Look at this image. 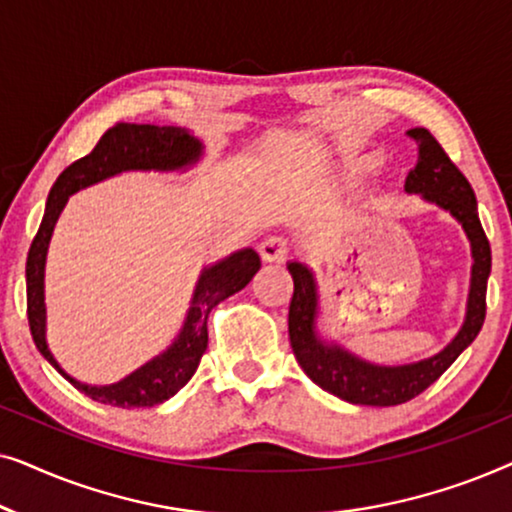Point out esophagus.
Listing matches in <instances>:
<instances>
[{"mask_svg":"<svg viewBox=\"0 0 512 512\" xmlns=\"http://www.w3.org/2000/svg\"><path fill=\"white\" fill-rule=\"evenodd\" d=\"M258 251H261V258L265 263H282L286 256H289V247H286V240L284 237L279 235H272L268 237V240L261 242V247H258Z\"/></svg>","mask_w":512,"mask_h":512,"instance_id":"esophagus-1","label":"esophagus"}]
</instances>
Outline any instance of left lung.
<instances>
[{
	"mask_svg": "<svg viewBox=\"0 0 512 512\" xmlns=\"http://www.w3.org/2000/svg\"><path fill=\"white\" fill-rule=\"evenodd\" d=\"M408 135L417 144V165L405 179V191L419 193L426 202L450 212L461 223L471 242V289H468L466 319L450 345L429 359L405 366H375L349 354L340 345L324 342L317 333L319 291L314 272L305 263L291 261L293 298L289 305V338L293 354L314 384L328 394L354 405H401L431 387L457 356L478 338L487 312V277L492 272V249L482 230L475 193L459 167L426 128H412Z\"/></svg>",
	"mask_w": 512,
	"mask_h": 512,
	"instance_id": "obj_1",
	"label": "left lung"
}]
</instances>
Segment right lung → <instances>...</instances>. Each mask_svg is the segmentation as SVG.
I'll return each mask as SVG.
<instances>
[{
    "instance_id": "obj_1",
    "label": "right lung",
    "mask_w": 512,
    "mask_h": 512,
    "mask_svg": "<svg viewBox=\"0 0 512 512\" xmlns=\"http://www.w3.org/2000/svg\"><path fill=\"white\" fill-rule=\"evenodd\" d=\"M202 156V144L186 128L177 125H139L116 123L100 137L95 149L67 167L48 193L46 212L41 226L34 235L30 254H27V319L34 345L41 356L74 384L81 394L97 403H109L114 408H153L177 394L191 380L198 363L207 349V317L221 300L242 291L261 268V258L254 249H240L223 261L209 265L195 284L191 307H188L184 328L177 340L158 354L156 359L144 363L135 373L123 377L121 382L107 387H93L74 380L60 368L46 342V303H44V268L48 242H51L55 221L65 209L69 195L81 188L93 186L97 181L114 177L130 170H156L174 172L195 165Z\"/></svg>"
}]
</instances>
